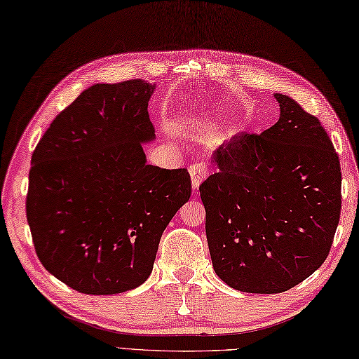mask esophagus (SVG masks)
I'll use <instances>...</instances> for the list:
<instances>
[{"label":"esophagus","mask_w":359,"mask_h":359,"mask_svg":"<svg viewBox=\"0 0 359 359\" xmlns=\"http://www.w3.org/2000/svg\"><path fill=\"white\" fill-rule=\"evenodd\" d=\"M189 173L191 177V186H194V191L198 190L199 184L207 177V165L203 163H194L189 168Z\"/></svg>","instance_id":"esophagus-1"}]
</instances>
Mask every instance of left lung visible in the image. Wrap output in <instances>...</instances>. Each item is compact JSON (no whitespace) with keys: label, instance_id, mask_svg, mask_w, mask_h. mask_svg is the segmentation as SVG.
Wrapping results in <instances>:
<instances>
[{"label":"left lung","instance_id":"8db88e82","mask_svg":"<svg viewBox=\"0 0 359 359\" xmlns=\"http://www.w3.org/2000/svg\"><path fill=\"white\" fill-rule=\"evenodd\" d=\"M276 125L213 152L199 186L217 277L233 290L278 294L326 260L341 212V168L325 128L290 95L274 94Z\"/></svg>","mask_w":359,"mask_h":359}]
</instances>
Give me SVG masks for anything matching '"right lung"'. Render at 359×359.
Returning a JSON list of instances; mask_svg holds the SVG:
<instances>
[{"label":"right lung","instance_id":"obj_1","mask_svg":"<svg viewBox=\"0 0 359 359\" xmlns=\"http://www.w3.org/2000/svg\"><path fill=\"white\" fill-rule=\"evenodd\" d=\"M154 91L142 79L90 86L32 155L25 212L34 250L50 274L82 294L144 283L163 231L190 198L187 169L147 164Z\"/></svg>","mask_w":359,"mask_h":359}]
</instances>
